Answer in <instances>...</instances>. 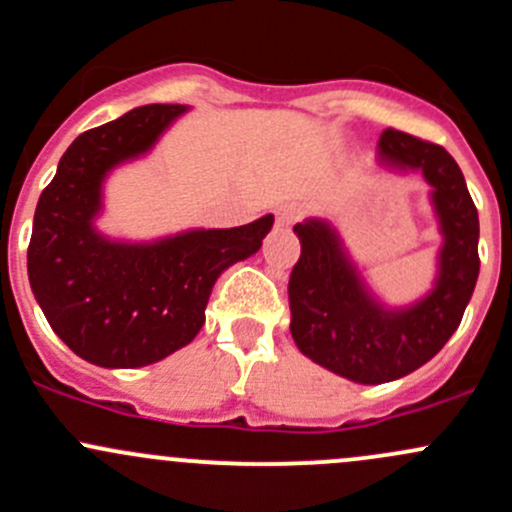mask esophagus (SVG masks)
<instances>
[{
    "label": "esophagus",
    "instance_id": "esophagus-1",
    "mask_svg": "<svg viewBox=\"0 0 512 512\" xmlns=\"http://www.w3.org/2000/svg\"><path fill=\"white\" fill-rule=\"evenodd\" d=\"M277 225H282V227H289V225H294L299 220V215H302V208H299L297 203H285V205H280V208H277Z\"/></svg>",
    "mask_w": 512,
    "mask_h": 512
}]
</instances>
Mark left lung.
Returning a JSON list of instances; mask_svg holds the SVG:
<instances>
[{
    "label": "left lung",
    "mask_w": 512,
    "mask_h": 512,
    "mask_svg": "<svg viewBox=\"0 0 512 512\" xmlns=\"http://www.w3.org/2000/svg\"><path fill=\"white\" fill-rule=\"evenodd\" d=\"M379 163L421 170L441 225L436 285L421 302L386 309L376 302L327 220L294 225L302 255L289 275V312L299 352L356 384L401 379L443 349L476 289L478 210L451 153L396 128L379 138Z\"/></svg>",
    "instance_id": "1"
}]
</instances>
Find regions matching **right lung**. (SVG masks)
<instances>
[{
	"instance_id": "1",
	"label": "right lung",
	"mask_w": 512,
	"mask_h": 512,
	"mask_svg": "<svg viewBox=\"0 0 512 512\" xmlns=\"http://www.w3.org/2000/svg\"><path fill=\"white\" fill-rule=\"evenodd\" d=\"M185 111L151 103L81 133L36 203L29 285L61 342L96 366L136 369L193 342L215 280L255 255L275 223L265 215L156 242H118L96 230L106 175L151 151Z\"/></svg>"
}]
</instances>
